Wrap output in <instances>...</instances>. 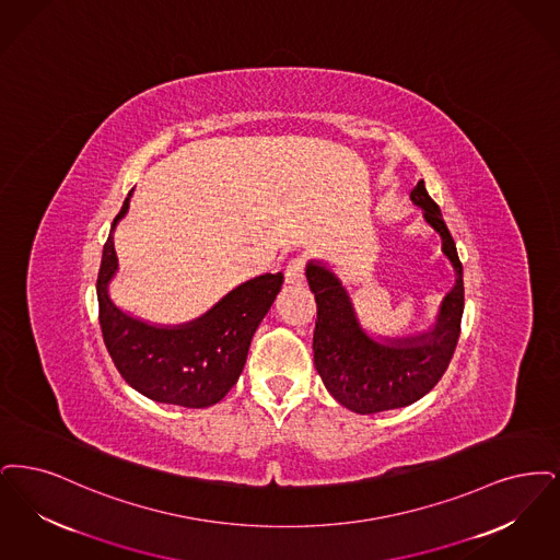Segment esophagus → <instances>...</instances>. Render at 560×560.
Segmentation results:
<instances>
[{
  "label": "esophagus",
  "mask_w": 560,
  "mask_h": 560,
  "mask_svg": "<svg viewBox=\"0 0 560 560\" xmlns=\"http://www.w3.org/2000/svg\"><path fill=\"white\" fill-rule=\"evenodd\" d=\"M287 284H303L305 280V261L303 259H292L291 264L287 266Z\"/></svg>",
  "instance_id": "obj_1"
}]
</instances>
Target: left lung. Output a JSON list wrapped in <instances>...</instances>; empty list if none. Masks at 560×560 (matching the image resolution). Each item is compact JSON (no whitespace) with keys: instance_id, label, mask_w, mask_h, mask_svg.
Instances as JSON below:
<instances>
[{"instance_id":"8db88e82","label":"left lung","mask_w":560,"mask_h":560,"mask_svg":"<svg viewBox=\"0 0 560 560\" xmlns=\"http://www.w3.org/2000/svg\"><path fill=\"white\" fill-rule=\"evenodd\" d=\"M410 198L438 232L441 253L456 278L429 330L408 337H372L335 269L319 259H312L305 269L317 305L314 364L328 393L351 412H385L424 397L441 381L460 337L464 282L456 243L422 179Z\"/></svg>"}]
</instances>
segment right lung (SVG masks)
<instances>
[{
    "mask_svg": "<svg viewBox=\"0 0 560 560\" xmlns=\"http://www.w3.org/2000/svg\"><path fill=\"white\" fill-rule=\"evenodd\" d=\"M133 190L113 221L97 273V305L104 345L129 387L148 399L184 408L221 401L243 372L250 339L282 289L284 276L264 273L228 292L192 322L163 326L122 312L108 284L119 269L115 228L129 211Z\"/></svg>",
    "mask_w": 560,
    "mask_h": 560,
    "instance_id": "add662e5",
    "label": "right lung"
}]
</instances>
